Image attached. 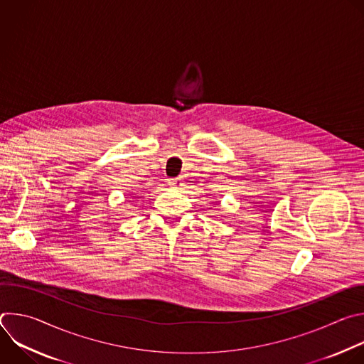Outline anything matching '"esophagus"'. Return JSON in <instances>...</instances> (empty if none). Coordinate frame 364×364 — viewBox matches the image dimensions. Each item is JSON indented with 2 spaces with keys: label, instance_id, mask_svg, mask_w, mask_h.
<instances>
[{
  "label": "esophagus",
  "instance_id": "esophagus-1",
  "mask_svg": "<svg viewBox=\"0 0 364 364\" xmlns=\"http://www.w3.org/2000/svg\"><path fill=\"white\" fill-rule=\"evenodd\" d=\"M168 183H170L171 187H176V188H181V187L184 186V183H183L181 178H171Z\"/></svg>",
  "mask_w": 364,
  "mask_h": 364
}]
</instances>
